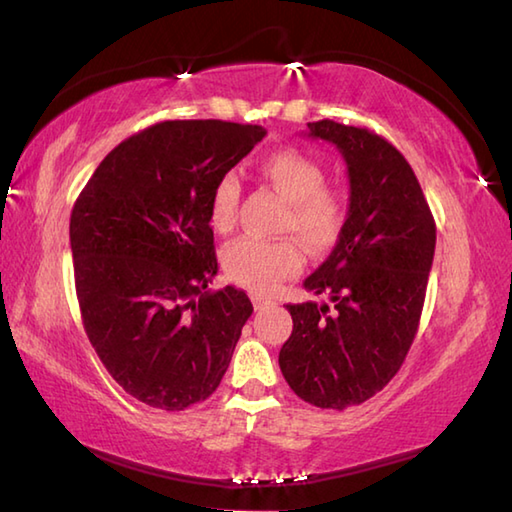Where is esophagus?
Instances as JSON below:
<instances>
[{
	"instance_id": "esophagus-1",
	"label": "esophagus",
	"mask_w": 512,
	"mask_h": 512,
	"mask_svg": "<svg viewBox=\"0 0 512 512\" xmlns=\"http://www.w3.org/2000/svg\"><path fill=\"white\" fill-rule=\"evenodd\" d=\"M253 306H255V310H264L270 306V302H266V299H262V297H253Z\"/></svg>"
}]
</instances>
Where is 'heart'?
I'll return each instance as SVG.
<instances>
[{
	"label": "heart",
	"mask_w": 512,
	"mask_h": 512,
	"mask_svg": "<svg viewBox=\"0 0 512 512\" xmlns=\"http://www.w3.org/2000/svg\"><path fill=\"white\" fill-rule=\"evenodd\" d=\"M262 175L288 202L282 230L293 233L310 255H326L344 233L348 199L333 186H326V168L304 150L282 148L268 155ZM239 179L235 173L219 177L208 204L210 226L228 233L237 222ZM293 237L262 239L239 237L224 248L226 275L253 293L266 295L279 282L297 275L304 266L302 246Z\"/></svg>",
	"instance_id": "obj_1"
}]
</instances>
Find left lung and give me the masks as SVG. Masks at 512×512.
<instances>
[{
  "label": "left lung",
  "mask_w": 512,
  "mask_h": 512,
  "mask_svg": "<svg viewBox=\"0 0 512 512\" xmlns=\"http://www.w3.org/2000/svg\"><path fill=\"white\" fill-rule=\"evenodd\" d=\"M346 159L344 233L304 286L330 304H288L293 333L279 368L297 397L319 408L364 404L402 368L422 317L435 255V219L413 168L368 128L308 124Z\"/></svg>",
  "instance_id": "1"
}]
</instances>
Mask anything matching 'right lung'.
Masks as SVG:
<instances>
[{
    "label": "right lung",
    "mask_w": 512,
    "mask_h": 512,
    "mask_svg": "<svg viewBox=\"0 0 512 512\" xmlns=\"http://www.w3.org/2000/svg\"><path fill=\"white\" fill-rule=\"evenodd\" d=\"M264 135L222 119L155 124L110 150L73 206L84 330L146 406L184 410L213 395L253 313L244 290H206L217 275L208 204Z\"/></svg>",
    "instance_id": "right-lung-1"
}]
</instances>
